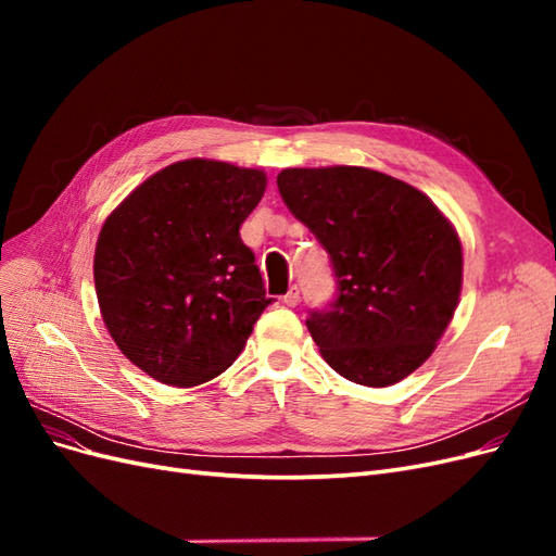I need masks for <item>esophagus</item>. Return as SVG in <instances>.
Here are the masks:
<instances>
[{
  "mask_svg": "<svg viewBox=\"0 0 556 556\" xmlns=\"http://www.w3.org/2000/svg\"><path fill=\"white\" fill-rule=\"evenodd\" d=\"M282 301H285V304H288V306H296V304H299V288H296V285H292V288L288 290V294L282 296Z\"/></svg>",
  "mask_w": 556,
  "mask_h": 556,
  "instance_id": "1",
  "label": "esophagus"
}]
</instances>
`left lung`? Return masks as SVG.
Returning a JSON list of instances; mask_svg holds the SVG:
<instances>
[{"label": "left lung", "mask_w": 556, "mask_h": 556, "mask_svg": "<svg viewBox=\"0 0 556 556\" xmlns=\"http://www.w3.org/2000/svg\"><path fill=\"white\" fill-rule=\"evenodd\" d=\"M285 204L329 252L339 296L306 327L343 378L387 387L422 366L462 294V241L413 185L364 166L282 169Z\"/></svg>", "instance_id": "8db88e82"}]
</instances>
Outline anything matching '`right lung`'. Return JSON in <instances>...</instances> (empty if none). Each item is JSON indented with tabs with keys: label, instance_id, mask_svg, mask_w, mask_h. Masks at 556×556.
<instances>
[{
	"label": "right lung",
	"instance_id": "obj_1",
	"mask_svg": "<svg viewBox=\"0 0 556 556\" xmlns=\"http://www.w3.org/2000/svg\"><path fill=\"white\" fill-rule=\"evenodd\" d=\"M262 169L192 157L164 166L102 225L94 290L123 355L164 384L194 387L241 355L271 299L241 225Z\"/></svg>",
	"mask_w": 556,
	"mask_h": 556
}]
</instances>
